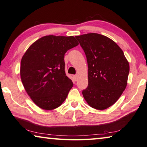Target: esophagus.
<instances>
[{"mask_svg":"<svg viewBox=\"0 0 147 147\" xmlns=\"http://www.w3.org/2000/svg\"><path fill=\"white\" fill-rule=\"evenodd\" d=\"M73 78H74V80L75 81H77V80H78V75H74L73 76Z\"/></svg>","mask_w":147,"mask_h":147,"instance_id":"esophagus-1","label":"esophagus"}]
</instances>
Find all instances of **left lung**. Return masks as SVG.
Wrapping results in <instances>:
<instances>
[{
	"label": "left lung",
	"mask_w": 147,
	"mask_h": 147,
	"mask_svg": "<svg viewBox=\"0 0 147 147\" xmlns=\"http://www.w3.org/2000/svg\"><path fill=\"white\" fill-rule=\"evenodd\" d=\"M86 55L88 86L83 90L91 107L104 110L116 102L127 84L129 63L116 43L98 33L76 36Z\"/></svg>",
	"instance_id": "1"
}]
</instances>
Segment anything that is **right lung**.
<instances>
[{
  "instance_id": "1",
  "label": "right lung",
  "mask_w": 147,
  "mask_h": 147,
  "mask_svg": "<svg viewBox=\"0 0 147 147\" xmlns=\"http://www.w3.org/2000/svg\"><path fill=\"white\" fill-rule=\"evenodd\" d=\"M78 45L73 36L48 35L29 47L22 58L20 77L33 102L44 110L62 105L73 86L65 72V53Z\"/></svg>"
}]
</instances>
